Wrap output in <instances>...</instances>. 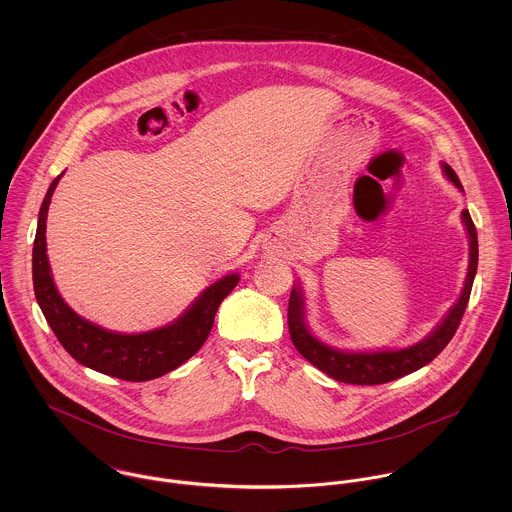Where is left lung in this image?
Masks as SVG:
<instances>
[{
	"instance_id": "1",
	"label": "left lung",
	"mask_w": 512,
	"mask_h": 512,
	"mask_svg": "<svg viewBox=\"0 0 512 512\" xmlns=\"http://www.w3.org/2000/svg\"><path fill=\"white\" fill-rule=\"evenodd\" d=\"M443 173L445 177L463 191L459 177L455 171L443 163ZM463 224L469 234V270L465 278L463 292L459 295L457 303L451 307L447 317L438 329L424 339L422 343L400 349V351H378V353H345L331 349L317 341L307 325H305V313H303V299L299 290L293 288L290 295V305H288V327H290V337H292L293 347L299 351L301 357H305L313 366L329 374L331 378L347 384H384L390 380H396L404 374H410L418 368H422L428 363H432L439 353L447 347L451 337L455 335L461 317L465 313V307L469 303V295L473 288V280L477 274V260H479V246H477V228L471 220L469 211L465 209L461 213Z\"/></svg>"
}]
</instances>
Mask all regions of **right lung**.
Instances as JSON below:
<instances>
[{
  "label": "right lung",
  "instance_id": "add662e5",
  "mask_svg": "<svg viewBox=\"0 0 512 512\" xmlns=\"http://www.w3.org/2000/svg\"><path fill=\"white\" fill-rule=\"evenodd\" d=\"M61 175L51 183L39 211L33 242V288L37 303L65 351L78 361L108 376L144 382L167 374L189 361L207 341L220 301L238 284V274L224 276L197 297V301L173 323L138 335L106 331L80 315L57 292L47 258V211Z\"/></svg>",
  "mask_w": 512,
  "mask_h": 512
}]
</instances>
